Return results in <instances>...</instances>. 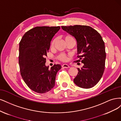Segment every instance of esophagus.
I'll list each match as a JSON object with an SVG mask.
<instances>
[{
  "label": "esophagus",
  "mask_w": 121,
  "mask_h": 121,
  "mask_svg": "<svg viewBox=\"0 0 121 121\" xmlns=\"http://www.w3.org/2000/svg\"><path fill=\"white\" fill-rule=\"evenodd\" d=\"M62 67L63 68H69V66L67 64H63L62 65Z\"/></svg>",
  "instance_id": "esophagus-1"
}]
</instances>
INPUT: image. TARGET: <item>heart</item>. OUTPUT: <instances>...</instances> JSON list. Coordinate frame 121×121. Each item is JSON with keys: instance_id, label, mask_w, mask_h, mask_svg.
Listing matches in <instances>:
<instances>
[{"instance_id": "1", "label": "heart", "mask_w": 121, "mask_h": 121, "mask_svg": "<svg viewBox=\"0 0 121 121\" xmlns=\"http://www.w3.org/2000/svg\"><path fill=\"white\" fill-rule=\"evenodd\" d=\"M64 39H65V42H67L68 41H70V40H74V39L72 37L70 36H66ZM56 42V39H54V40H53V41L51 43V48L53 47ZM58 58H59V60H60L62 61H67L68 60V57L63 54H61L60 55H59V56H58Z\"/></svg>"}]
</instances>
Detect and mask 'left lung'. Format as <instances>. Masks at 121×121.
Returning <instances> with one entry per match:
<instances>
[{
    "label": "left lung",
    "instance_id": "left-lung-1",
    "mask_svg": "<svg viewBox=\"0 0 121 121\" xmlns=\"http://www.w3.org/2000/svg\"><path fill=\"white\" fill-rule=\"evenodd\" d=\"M62 29L74 37L77 42V54L83 66L78 68V74L73 79L81 88H90L102 78L104 70L106 54L102 36L91 27L75 25L62 26Z\"/></svg>",
    "mask_w": 121,
    "mask_h": 121
}]
</instances>
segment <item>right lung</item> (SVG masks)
<instances>
[{"mask_svg":"<svg viewBox=\"0 0 121 121\" xmlns=\"http://www.w3.org/2000/svg\"><path fill=\"white\" fill-rule=\"evenodd\" d=\"M60 29L58 26H37L26 32L19 44L18 63L22 77L35 92L44 93L55 86L57 73L61 68L54 64L50 69L45 57L52 38Z\"/></svg>","mask_w":121,"mask_h":121,"instance_id":"right-lung-1","label":"right lung"}]
</instances>
